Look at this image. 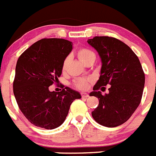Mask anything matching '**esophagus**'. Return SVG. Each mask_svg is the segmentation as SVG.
<instances>
[{
  "label": "esophagus",
  "instance_id": "1",
  "mask_svg": "<svg viewBox=\"0 0 156 156\" xmlns=\"http://www.w3.org/2000/svg\"><path fill=\"white\" fill-rule=\"evenodd\" d=\"M81 95H82V98H87L89 97V94H86V93H82V94H81Z\"/></svg>",
  "mask_w": 156,
  "mask_h": 156
}]
</instances>
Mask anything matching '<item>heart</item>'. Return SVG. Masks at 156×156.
Listing matches in <instances>:
<instances>
[{
    "label": "heart",
    "instance_id": "b5f03b06",
    "mask_svg": "<svg viewBox=\"0 0 156 156\" xmlns=\"http://www.w3.org/2000/svg\"><path fill=\"white\" fill-rule=\"evenodd\" d=\"M77 55H78V58L80 59L81 62H82L84 64L88 60H90V58H96L95 54L92 51H90L87 48H81V49L78 50V52H77ZM68 62H69V58H65V60L63 61V63H62V71H65V70H66ZM74 85L76 88L78 89V90H86L89 87L90 81L88 79H86V78H79V79L74 82Z\"/></svg>",
    "mask_w": 156,
    "mask_h": 156
}]
</instances>
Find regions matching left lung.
<instances>
[{"label": "left lung", "mask_w": 156, "mask_h": 156, "mask_svg": "<svg viewBox=\"0 0 156 156\" xmlns=\"http://www.w3.org/2000/svg\"><path fill=\"white\" fill-rule=\"evenodd\" d=\"M87 42L101 60L100 78L90 94L99 100L93 118L103 126H119L130 118L141 101L145 76L140 62L129 46L116 38L95 36ZM107 84L111 85L109 94L102 95L100 90Z\"/></svg>", "instance_id": "obj_1"}]
</instances>
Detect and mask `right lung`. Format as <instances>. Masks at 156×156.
<instances>
[{"label": "right lung", "instance_id": "1", "mask_svg": "<svg viewBox=\"0 0 156 156\" xmlns=\"http://www.w3.org/2000/svg\"><path fill=\"white\" fill-rule=\"evenodd\" d=\"M72 43L63 39H42L20 56L16 66L13 93L20 109L32 125L45 129L59 127L79 92L65 87L51 92L58 80L62 63L70 53Z\"/></svg>", "mask_w": 156, "mask_h": 156}]
</instances>
